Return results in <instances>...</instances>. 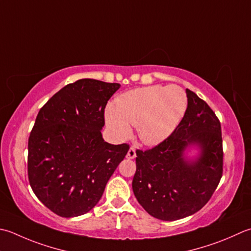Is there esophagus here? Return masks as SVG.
<instances>
[{
    "mask_svg": "<svg viewBox=\"0 0 251 251\" xmlns=\"http://www.w3.org/2000/svg\"><path fill=\"white\" fill-rule=\"evenodd\" d=\"M127 159H135L136 158V149L134 147H130V149L127 152V155H126Z\"/></svg>",
    "mask_w": 251,
    "mask_h": 251,
    "instance_id": "obj_1",
    "label": "esophagus"
}]
</instances>
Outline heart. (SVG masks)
Wrapping results in <instances>:
<instances>
[{"mask_svg": "<svg viewBox=\"0 0 251 251\" xmlns=\"http://www.w3.org/2000/svg\"><path fill=\"white\" fill-rule=\"evenodd\" d=\"M188 98L177 85H154L124 93L106 111V122L116 136L127 137L130 127L146 145H158L175 130L187 110Z\"/></svg>", "mask_w": 251, "mask_h": 251, "instance_id": "b5f03b06", "label": "heart"}]
</instances>
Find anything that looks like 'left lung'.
<instances>
[{
  "label": "left lung",
  "instance_id": "1",
  "mask_svg": "<svg viewBox=\"0 0 251 251\" xmlns=\"http://www.w3.org/2000/svg\"><path fill=\"white\" fill-rule=\"evenodd\" d=\"M188 106L175 130L159 145L136 150L132 190L147 212L162 221H175L207 204L223 175L221 123L208 103L186 89ZM189 144L201 155L195 162L182 158Z\"/></svg>",
  "mask_w": 251,
  "mask_h": 251
}]
</instances>
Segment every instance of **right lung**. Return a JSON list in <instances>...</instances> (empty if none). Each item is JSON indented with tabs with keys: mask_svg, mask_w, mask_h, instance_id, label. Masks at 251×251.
I'll return each mask as SVG.
<instances>
[{
	"mask_svg": "<svg viewBox=\"0 0 251 251\" xmlns=\"http://www.w3.org/2000/svg\"><path fill=\"white\" fill-rule=\"evenodd\" d=\"M121 87L79 79L56 92L40 111L28 139V179L34 195L62 218L85 214L129 150L103 140L104 110Z\"/></svg>",
	"mask_w": 251,
	"mask_h": 251,
	"instance_id": "1",
	"label": "right lung"
}]
</instances>
